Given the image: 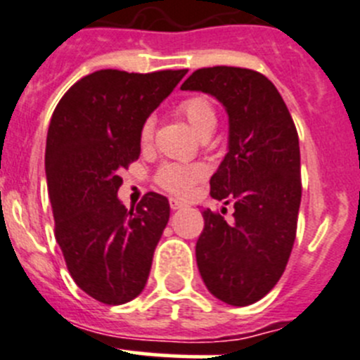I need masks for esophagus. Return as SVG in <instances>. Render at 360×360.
Instances as JSON below:
<instances>
[{
  "mask_svg": "<svg viewBox=\"0 0 360 360\" xmlns=\"http://www.w3.org/2000/svg\"><path fill=\"white\" fill-rule=\"evenodd\" d=\"M170 209L172 210H177V209H183L184 205H186V203L184 202H181V200H176V198H170Z\"/></svg>",
  "mask_w": 360,
  "mask_h": 360,
  "instance_id": "esophagus-1",
  "label": "esophagus"
}]
</instances>
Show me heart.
I'll use <instances>...</instances> for the list:
<instances>
[{"instance_id":"obj_1","label":"heart","mask_w":360,"mask_h":360,"mask_svg":"<svg viewBox=\"0 0 360 360\" xmlns=\"http://www.w3.org/2000/svg\"><path fill=\"white\" fill-rule=\"evenodd\" d=\"M177 112L188 120L195 132L200 137H207L217 123V112L212 101L202 94L188 96L177 104ZM155 134V120L146 118L141 125L139 137L143 144H150ZM205 177V167L202 163H163L155 174V183L162 190L172 195L186 197L191 188Z\"/></svg>"}]
</instances>
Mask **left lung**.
I'll list each match as a JSON object with an SVG mask.
<instances>
[{
  "instance_id": "obj_1",
  "label": "left lung",
  "mask_w": 360,
  "mask_h": 360,
  "mask_svg": "<svg viewBox=\"0 0 360 360\" xmlns=\"http://www.w3.org/2000/svg\"><path fill=\"white\" fill-rule=\"evenodd\" d=\"M183 90L216 97L230 118V150L210 177V197L233 203V221L205 209L197 264L207 289L233 307L266 296L288 266L301 202L300 141L274 83L245 68L191 72Z\"/></svg>"
}]
</instances>
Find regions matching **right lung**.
<instances>
[{"label":"right lung","mask_w":360,"mask_h":360,"mask_svg":"<svg viewBox=\"0 0 360 360\" xmlns=\"http://www.w3.org/2000/svg\"><path fill=\"white\" fill-rule=\"evenodd\" d=\"M188 69L141 75L101 69L75 83L52 115L45 169L56 238L82 291L104 304L141 294L170 216L163 195H144L132 209L118 200L141 155L139 130Z\"/></svg>","instance_id":"right-lung-1"}]
</instances>
